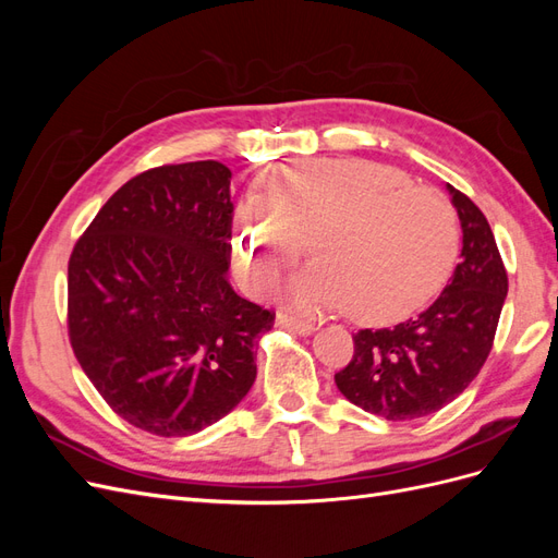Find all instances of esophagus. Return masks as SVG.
<instances>
[{
    "instance_id": "esophagus-1",
    "label": "esophagus",
    "mask_w": 558,
    "mask_h": 558,
    "mask_svg": "<svg viewBox=\"0 0 558 558\" xmlns=\"http://www.w3.org/2000/svg\"><path fill=\"white\" fill-rule=\"evenodd\" d=\"M277 326H279V328H286V330L300 332V335H310V332L314 330L312 320L293 316V314H286V312H279V314H277Z\"/></svg>"
}]
</instances>
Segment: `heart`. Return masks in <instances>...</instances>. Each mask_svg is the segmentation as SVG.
<instances>
[{"label":"heart","instance_id":"heart-1","mask_svg":"<svg viewBox=\"0 0 558 558\" xmlns=\"http://www.w3.org/2000/svg\"><path fill=\"white\" fill-rule=\"evenodd\" d=\"M310 246L291 283L302 307H349L363 320L418 310L459 251L449 202L393 167L361 158L281 165L232 216V258L253 293H267Z\"/></svg>","mask_w":558,"mask_h":558}]
</instances>
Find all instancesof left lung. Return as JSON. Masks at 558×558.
I'll return each instance as SVG.
<instances>
[{
    "label": "left lung",
    "mask_w": 558,
    "mask_h": 558,
    "mask_svg": "<svg viewBox=\"0 0 558 558\" xmlns=\"http://www.w3.org/2000/svg\"><path fill=\"white\" fill-rule=\"evenodd\" d=\"M463 230L461 263L428 310L393 328L359 330L335 375L342 396L388 421L442 410L480 375L508 295V272L480 207L447 183Z\"/></svg>",
    "instance_id": "1"
}]
</instances>
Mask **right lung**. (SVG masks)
I'll use <instances>...</instances> for the list:
<instances>
[{
    "mask_svg": "<svg viewBox=\"0 0 558 558\" xmlns=\"http://www.w3.org/2000/svg\"><path fill=\"white\" fill-rule=\"evenodd\" d=\"M232 172L216 160L162 165L121 185L66 267L74 356L134 428L183 437L238 408L253 349L275 314L228 281Z\"/></svg>",
    "mask_w": 558,
    "mask_h": 558,
    "instance_id": "right-lung-1",
    "label": "right lung"
}]
</instances>
